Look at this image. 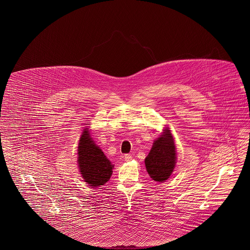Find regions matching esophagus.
<instances>
[{
  "instance_id": "34e87169",
  "label": "esophagus",
  "mask_w": 250,
  "mask_h": 250,
  "mask_svg": "<svg viewBox=\"0 0 250 250\" xmlns=\"http://www.w3.org/2000/svg\"><path fill=\"white\" fill-rule=\"evenodd\" d=\"M131 159H132V155H125V161H130Z\"/></svg>"
}]
</instances>
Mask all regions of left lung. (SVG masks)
Instances as JSON below:
<instances>
[{
	"label": "left lung",
	"mask_w": 250,
	"mask_h": 250,
	"mask_svg": "<svg viewBox=\"0 0 250 250\" xmlns=\"http://www.w3.org/2000/svg\"><path fill=\"white\" fill-rule=\"evenodd\" d=\"M176 164V148L170 130L167 127L153 143L145 158V167L150 177L155 182H165L171 175Z\"/></svg>",
	"instance_id": "obj_1"
}]
</instances>
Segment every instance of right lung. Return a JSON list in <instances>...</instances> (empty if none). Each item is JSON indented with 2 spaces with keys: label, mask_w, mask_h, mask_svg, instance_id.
Listing matches in <instances>:
<instances>
[{
  "label": "right lung",
  "mask_w": 250,
  "mask_h": 250,
  "mask_svg": "<svg viewBox=\"0 0 250 250\" xmlns=\"http://www.w3.org/2000/svg\"><path fill=\"white\" fill-rule=\"evenodd\" d=\"M90 129L84 128L78 146L80 172L88 186L98 188L107 183L112 174L113 165L91 138Z\"/></svg>",
  "instance_id": "1"
}]
</instances>
